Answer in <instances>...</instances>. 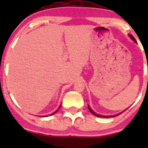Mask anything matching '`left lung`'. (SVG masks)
I'll list each match as a JSON object with an SVG mask.
<instances>
[{"instance_id": "1", "label": "left lung", "mask_w": 148, "mask_h": 148, "mask_svg": "<svg viewBox=\"0 0 148 148\" xmlns=\"http://www.w3.org/2000/svg\"><path fill=\"white\" fill-rule=\"evenodd\" d=\"M130 38H132V39L133 40V41H135V42H137L136 40H135V38H134L133 36H132V35H130ZM88 109H89V111L91 112V113H92V114H93L94 115L97 116V117H104V118H107V117H115V116H117V115H119V114H121V113H120V114H117V115H112V116H103V115H100V114H96V113H95V112H94L92 110V109H91L90 107H89V105H88Z\"/></svg>"}]
</instances>
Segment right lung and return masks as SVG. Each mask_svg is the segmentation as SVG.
<instances>
[{"instance_id": "right-lung-1", "label": "right lung", "mask_w": 148, "mask_h": 148, "mask_svg": "<svg viewBox=\"0 0 148 148\" xmlns=\"http://www.w3.org/2000/svg\"><path fill=\"white\" fill-rule=\"evenodd\" d=\"M59 108H60V107H59ZM59 109H58V110H56V112H53V113H52V114H50V115H52V114H55V113H56V112H58V111H59Z\"/></svg>"}]
</instances>
